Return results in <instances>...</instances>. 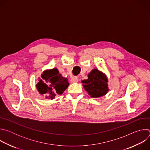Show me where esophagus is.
I'll use <instances>...</instances> for the list:
<instances>
[{
    "label": "esophagus",
    "instance_id": "esophagus-1",
    "mask_svg": "<svg viewBox=\"0 0 150 150\" xmlns=\"http://www.w3.org/2000/svg\"><path fill=\"white\" fill-rule=\"evenodd\" d=\"M78 81V78L77 76H75L72 77V78H71V82L72 83L77 82Z\"/></svg>",
    "mask_w": 150,
    "mask_h": 150
}]
</instances>
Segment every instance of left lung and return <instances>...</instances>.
<instances>
[{
  "mask_svg": "<svg viewBox=\"0 0 150 150\" xmlns=\"http://www.w3.org/2000/svg\"><path fill=\"white\" fill-rule=\"evenodd\" d=\"M108 79L98 70L93 69L88 75V79L82 81L83 86L91 97L97 98L108 92Z\"/></svg>",
  "mask_w": 150,
  "mask_h": 150,
  "instance_id": "obj_1",
  "label": "left lung"
}]
</instances>
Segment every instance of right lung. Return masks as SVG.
<instances>
[{"mask_svg":"<svg viewBox=\"0 0 150 150\" xmlns=\"http://www.w3.org/2000/svg\"><path fill=\"white\" fill-rule=\"evenodd\" d=\"M41 78L47 84L39 78V82L36 85L37 88L40 94L46 95L47 98L53 99L56 96L62 94L69 85L68 79L63 78L56 68L45 71Z\"/></svg>","mask_w":150,"mask_h":150,"instance_id":"right-lung-1","label":"right lung"}]
</instances>
